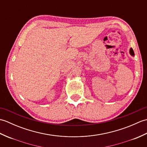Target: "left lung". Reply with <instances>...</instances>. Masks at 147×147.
<instances>
[{
  "label": "left lung",
  "instance_id": "left-lung-1",
  "mask_svg": "<svg viewBox=\"0 0 147 147\" xmlns=\"http://www.w3.org/2000/svg\"><path fill=\"white\" fill-rule=\"evenodd\" d=\"M129 53H130V54L131 55H135V54H134V51H133V49L132 48H131L130 49V50H129Z\"/></svg>",
  "mask_w": 147,
  "mask_h": 147
}]
</instances>
